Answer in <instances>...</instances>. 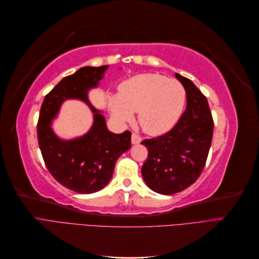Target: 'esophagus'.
Listing matches in <instances>:
<instances>
[{
  "instance_id": "34e87169",
  "label": "esophagus",
  "mask_w": 259,
  "mask_h": 259,
  "mask_svg": "<svg viewBox=\"0 0 259 259\" xmlns=\"http://www.w3.org/2000/svg\"><path fill=\"white\" fill-rule=\"evenodd\" d=\"M142 142V137H140L136 133H133L132 134V144L133 145H137Z\"/></svg>"
}]
</instances>
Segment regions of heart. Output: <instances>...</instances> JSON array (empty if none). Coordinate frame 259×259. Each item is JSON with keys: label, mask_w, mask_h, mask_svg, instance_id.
Instances as JSON below:
<instances>
[{"label": "heart", "mask_w": 259, "mask_h": 259, "mask_svg": "<svg viewBox=\"0 0 259 259\" xmlns=\"http://www.w3.org/2000/svg\"><path fill=\"white\" fill-rule=\"evenodd\" d=\"M186 101V91L178 81L153 73L139 74L119 86V95L109 100L114 119L131 121L138 112L143 130L150 135H161L174 126Z\"/></svg>", "instance_id": "b5f03b06"}]
</instances>
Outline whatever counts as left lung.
<instances>
[{
    "label": "left lung",
    "instance_id": "left-lung-1",
    "mask_svg": "<svg viewBox=\"0 0 259 259\" xmlns=\"http://www.w3.org/2000/svg\"><path fill=\"white\" fill-rule=\"evenodd\" d=\"M187 94V107L175 126L142 142L148 156L142 167L147 186L161 194H175L195 183L205 166L214 121L206 97L189 79L175 73Z\"/></svg>",
    "mask_w": 259,
    "mask_h": 259
}]
</instances>
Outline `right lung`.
<instances>
[{"instance_id":"add662e5","label":"right lung","mask_w":259,"mask_h":259,"mask_svg":"<svg viewBox=\"0 0 259 259\" xmlns=\"http://www.w3.org/2000/svg\"><path fill=\"white\" fill-rule=\"evenodd\" d=\"M108 66L83 67L64 77L45 96L37 121V142L46 167L59 184L77 193L96 192L110 182L119 156L131 148L130 131L109 132L104 116L88 99V91L98 85ZM77 98L89 103L94 124L83 138L64 142L53 135L50 122L61 103Z\"/></svg>"}]
</instances>
